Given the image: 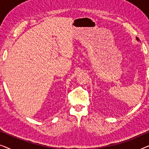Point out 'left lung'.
Wrapping results in <instances>:
<instances>
[{"instance_id": "1", "label": "left lung", "mask_w": 149, "mask_h": 149, "mask_svg": "<svg viewBox=\"0 0 149 149\" xmlns=\"http://www.w3.org/2000/svg\"><path fill=\"white\" fill-rule=\"evenodd\" d=\"M136 40H138V41H140V39H139V38H138V37H136Z\"/></svg>"}]
</instances>
